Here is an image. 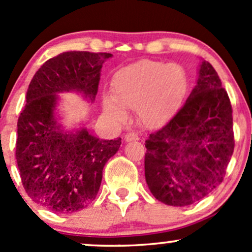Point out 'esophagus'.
I'll use <instances>...</instances> for the list:
<instances>
[{"label":"esophagus","mask_w":252,"mask_h":252,"mask_svg":"<svg viewBox=\"0 0 252 252\" xmlns=\"http://www.w3.org/2000/svg\"><path fill=\"white\" fill-rule=\"evenodd\" d=\"M138 136H137V134H135V132H128V134H126V136H124V140L126 141V142H131V141H137L138 140Z\"/></svg>","instance_id":"esophagus-1"}]
</instances>
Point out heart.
Masks as SVG:
<instances>
[{"label": "heart", "mask_w": 252, "mask_h": 252, "mask_svg": "<svg viewBox=\"0 0 252 252\" xmlns=\"http://www.w3.org/2000/svg\"><path fill=\"white\" fill-rule=\"evenodd\" d=\"M189 78L179 63L141 60L121 68L112 80V96L103 99L104 111L115 121L126 117L124 108L136 110L148 128L162 126L174 114L186 92Z\"/></svg>", "instance_id": "obj_1"}]
</instances>
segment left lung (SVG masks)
<instances>
[{"instance_id":"8db88e82","label":"left lung","mask_w":252,"mask_h":252,"mask_svg":"<svg viewBox=\"0 0 252 252\" xmlns=\"http://www.w3.org/2000/svg\"><path fill=\"white\" fill-rule=\"evenodd\" d=\"M232 126L227 92L202 60L186 103L146 141L144 175L152 194L178 207L209 195L221 184L233 154Z\"/></svg>"}]
</instances>
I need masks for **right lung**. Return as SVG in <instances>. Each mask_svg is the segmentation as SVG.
Listing matches in <instances>:
<instances>
[{"instance_id":"add662e5","label":"right lung","mask_w":252,"mask_h":252,"mask_svg":"<svg viewBox=\"0 0 252 252\" xmlns=\"http://www.w3.org/2000/svg\"><path fill=\"white\" fill-rule=\"evenodd\" d=\"M110 53L65 52L47 60L28 86L17 121L16 162L26 193L56 213H73L94 200L103 168L121 138L99 140L86 128L66 131L57 118L59 94L78 92L94 103Z\"/></svg>"}]
</instances>
